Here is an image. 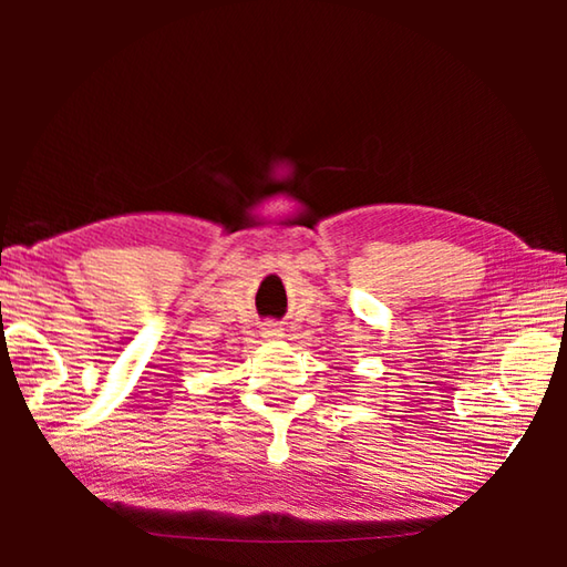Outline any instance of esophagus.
Returning a JSON list of instances; mask_svg holds the SVG:
<instances>
[{"label":"esophagus","mask_w":567,"mask_h":567,"mask_svg":"<svg viewBox=\"0 0 567 567\" xmlns=\"http://www.w3.org/2000/svg\"><path fill=\"white\" fill-rule=\"evenodd\" d=\"M265 334H267V338H280L282 330L275 328V324H270V328H265Z\"/></svg>","instance_id":"esophagus-1"}]
</instances>
